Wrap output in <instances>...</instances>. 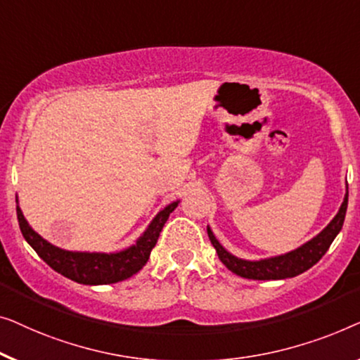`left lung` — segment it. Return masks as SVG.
Masks as SVG:
<instances>
[{
  "mask_svg": "<svg viewBox=\"0 0 360 360\" xmlns=\"http://www.w3.org/2000/svg\"><path fill=\"white\" fill-rule=\"evenodd\" d=\"M347 195L349 192L346 186V195H344L342 204L330 224L318 233L316 236H313L310 241H307L305 245L298 246L297 250L288 251L285 255L264 257V259L257 261L241 259V257L231 255L230 251H226L221 246V243L217 240L210 226H207V233H209L210 243L214 245L217 255H219V259L229 267L233 274L252 281L288 279V277H295L308 271L325 256L328 248L331 246L334 238L338 236V233L342 229L344 217H346L347 210Z\"/></svg>",
  "mask_w": 360,
  "mask_h": 360,
  "instance_id": "obj_1",
  "label": "left lung"
}]
</instances>
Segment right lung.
<instances>
[{
    "mask_svg": "<svg viewBox=\"0 0 360 360\" xmlns=\"http://www.w3.org/2000/svg\"><path fill=\"white\" fill-rule=\"evenodd\" d=\"M179 200L171 202L161 209L155 219L150 221L146 230L136 238L134 245L115 252H88V251H68L52 245L35 231L29 221L24 219L21 207L16 197V212L19 229L32 250L52 267L58 274L84 285H104L125 281L136 274L148 261L158 236L169 214L178 207Z\"/></svg>",
    "mask_w": 360,
    "mask_h": 360,
    "instance_id": "add662e5",
    "label": "right lung"
}]
</instances>
